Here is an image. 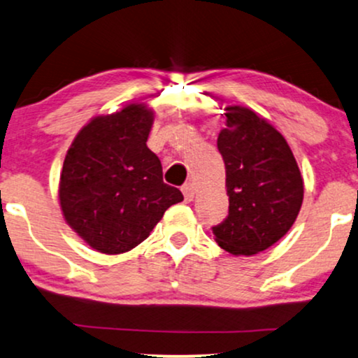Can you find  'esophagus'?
I'll list each match as a JSON object with an SVG mask.
<instances>
[{"label": "esophagus", "instance_id": "esophagus-1", "mask_svg": "<svg viewBox=\"0 0 358 358\" xmlns=\"http://www.w3.org/2000/svg\"><path fill=\"white\" fill-rule=\"evenodd\" d=\"M182 194H184V199L187 202H191L194 199V186L191 182H186L182 186Z\"/></svg>", "mask_w": 358, "mask_h": 358}]
</instances>
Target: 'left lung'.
I'll return each mask as SVG.
<instances>
[{
    "instance_id": "obj_1",
    "label": "left lung",
    "mask_w": 358,
    "mask_h": 358,
    "mask_svg": "<svg viewBox=\"0 0 358 358\" xmlns=\"http://www.w3.org/2000/svg\"><path fill=\"white\" fill-rule=\"evenodd\" d=\"M227 129L217 149L226 164L229 214L213 227L217 244L234 255H252L292 227L303 199V180L284 136L250 109L227 108Z\"/></svg>"
}]
</instances>
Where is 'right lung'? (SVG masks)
<instances>
[{"instance_id": "1", "label": "right lung", "mask_w": 358, "mask_h": 358, "mask_svg": "<svg viewBox=\"0 0 358 358\" xmlns=\"http://www.w3.org/2000/svg\"><path fill=\"white\" fill-rule=\"evenodd\" d=\"M152 121L144 104L98 116L66 154L59 180L64 219L103 254L141 244L166 210L184 199L162 180L161 161L145 144Z\"/></svg>"}]
</instances>
